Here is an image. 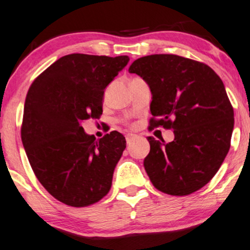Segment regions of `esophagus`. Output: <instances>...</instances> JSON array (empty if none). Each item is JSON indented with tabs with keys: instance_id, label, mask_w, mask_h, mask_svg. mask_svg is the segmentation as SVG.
I'll return each instance as SVG.
<instances>
[{
	"instance_id": "obj_1",
	"label": "esophagus",
	"mask_w": 250,
	"mask_h": 250,
	"mask_svg": "<svg viewBox=\"0 0 250 250\" xmlns=\"http://www.w3.org/2000/svg\"><path fill=\"white\" fill-rule=\"evenodd\" d=\"M134 138H136V136H134V134H127V136H126V143L130 145L131 143H132L134 140Z\"/></svg>"
}]
</instances>
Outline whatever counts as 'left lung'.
I'll return each instance as SVG.
<instances>
[{
    "label": "left lung",
    "instance_id": "left-lung-1",
    "mask_svg": "<svg viewBox=\"0 0 250 250\" xmlns=\"http://www.w3.org/2000/svg\"><path fill=\"white\" fill-rule=\"evenodd\" d=\"M150 86V127L172 128L171 143L147 137L144 159L153 187L172 196H186L215 176L228 153L234 110L226 88L208 64L173 54L137 59L128 68Z\"/></svg>",
    "mask_w": 250,
    "mask_h": 250
}]
</instances>
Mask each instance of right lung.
<instances>
[{
	"instance_id": "right-lung-1",
	"label": "right lung",
	"mask_w": 250,
	"mask_h": 250,
	"mask_svg": "<svg viewBox=\"0 0 250 250\" xmlns=\"http://www.w3.org/2000/svg\"><path fill=\"white\" fill-rule=\"evenodd\" d=\"M128 60L127 55H64L28 89L22 144L39 182L67 206H91L110 191L125 137L112 131L97 140L81 124L102 116L105 88Z\"/></svg>"
}]
</instances>
